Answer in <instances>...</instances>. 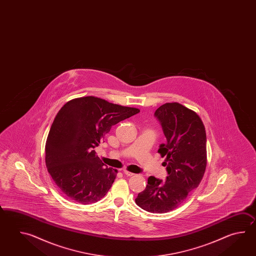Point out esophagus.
<instances>
[{
	"mask_svg": "<svg viewBox=\"0 0 256 256\" xmlns=\"http://www.w3.org/2000/svg\"><path fill=\"white\" fill-rule=\"evenodd\" d=\"M124 174H126L127 176H134V173L129 172V171H127V170H124Z\"/></svg>",
	"mask_w": 256,
	"mask_h": 256,
	"instance_id": "esophagus-1",
	"label": "esophagus"
}]
</instances>
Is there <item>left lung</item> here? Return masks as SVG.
Segmentation results:
<instances>
[{
    "instance_id": "1",
    "label": "left lung",
    "mask_w": 256,
    "mask_h": 256,
    "mask_svg": "<svg viewBox=\"0 0 256 256\" xmlns=\"http://www.w3.org/2000/svg\"><path fill=\"white\" fill-rule=\"evenodd\" d=\"M154 117L166 138L158 152L166 156L163 164L168 176L164 181L149 176L146 190L138 194L136 202L149 212H168L200 185L207 164V137L200 116L182 104H164Z\"/></svg>"
}]
</instances>
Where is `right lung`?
Returning <instances> with one entry per match:
<instances>
[{
  "label": "right lung",
  "instance_id": "1",
  "mask_svg": "<svg viewBox=\"0 0 256 256\" xmlns=\"http://www.w3.org/2000/svg\"><path fill=\"white\" fill-rule=\"evenodd\" d=\"M139 112L93 96L74 98L60 110L46 142V164L68 200L86 205L107 194L117 170L105 168L94 148L112 126Z\"/></svg>",
  "mask_w": 256,
  "mask_h": 256
}]
</instances>
